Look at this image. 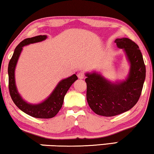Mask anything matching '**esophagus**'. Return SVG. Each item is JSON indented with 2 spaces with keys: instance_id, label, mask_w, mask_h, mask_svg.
Masks as SVG:
<instances>
[{
  "instance_id": "34e87169",
  "label": "esophagus",
  "mask_w": 154,
  "mask_h": 154,
  "mask_svg": "<svg viewBox=\"0 0 154 154\" xmlns=\"http://www.w3.org/2000/svg\"><path fill=\"white\" fill-rule=\"evenodd\" d=\"M78 77H79V79H83L85 78V73L83 71H80V72L78 73Z\"/></svg>"
}]
</instances>
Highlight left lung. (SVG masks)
Returning <instances> with one entry per match:
<instances>
[{
  "instance_id": "1",
  "label": "left lung",
  "mask_w": 154,
  "mask_h": 154,
  "mask_svg": "<svg viewBox=\"0 0 154 154\" xmlns=\"http://www.w3.org/2000/svg\"><path fill=\"white\" fill-rule=\"evenodd\" d=\"M130 64L127 79L111 83L97 73H87V101L90 109L103 116H114L132 109L138 102L146 77V67L139 46L127 38L115 40Z\"/></svg>"
}]
</instances>
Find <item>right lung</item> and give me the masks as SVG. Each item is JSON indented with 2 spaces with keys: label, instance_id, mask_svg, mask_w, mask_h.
I'll use <instances>...</instances> for the list:
<instances>
[{
  "label": "right lung",
  "instance_id": "right-lung-1",
  "mask_svg": "<svg viewBox=\"0 0 154 154\" xmlns=\"http://www.w3.org/2000/svg\"><path fill=\"white\" fill-rule=\"evenodd\" d=\"M47 38L45 35L29 38L24 39L14 50L13 55L8 64V78H9V91L12 101L20 110L31 116L37 119H51L57 114L62 108L64 98L69 88L78 79L77 75L73 74L67 79H63L57 84L50 95L43 102L37 104L27 103L19 94L15 85L14 70L17 63L19 57L24 46L31 43L43 41Z\"/></svg>",
  "mask_w": 154,
  "mask_h": 154
}]
</instances>
